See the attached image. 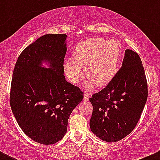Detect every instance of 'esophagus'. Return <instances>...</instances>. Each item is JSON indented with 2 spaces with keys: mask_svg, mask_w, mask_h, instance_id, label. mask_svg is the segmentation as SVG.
<instances>
[{
  "mask_svg": "<svg viewBox=\"0 0 160 160\" xmlns=\"http://www.w3.org/2000/svg\"><path fill=\"white\" fill-rule=\"evenodd\" d=\"M89 93H84L83 94V101H88L89 100Z\"/></svg>",
  "mask_w": 160,
  "mask_h": 160,
  "instance_id": "34e87169",
  "label": "esophagus"
}]
</instances>
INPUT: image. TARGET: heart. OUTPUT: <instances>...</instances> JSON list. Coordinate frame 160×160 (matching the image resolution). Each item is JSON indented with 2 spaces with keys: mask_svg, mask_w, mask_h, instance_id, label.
<instances>
[{
  "mask_svg": "<svg viewBox=\"0 0 160 160\" xmlns=\"http://www.w3.org/2000/svg\"><path fill=\"white\" fill-rule=\"evenodd\" d=\"M118 56L119 46L116 41L89 38L77 45L72 59L64 61V72L72 83H77L83 76L81 68L85 67V75L90 79L85 88L90 90L96 84L103 87L111 81L115 73Z\"/></svg>",
  "mask_w": 160,
  "mask_h": 160,
  "instance_id": "b5f03b06",
  "label": "heart"
}]
</instances>
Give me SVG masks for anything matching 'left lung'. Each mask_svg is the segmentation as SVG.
I'll use <instances>...</instances> for the list:
<instances>
[{
  "label": "left lung",
  "mask_w": 160,
  "mask_h": 160,
  "mask_svg": "<svg viewBox=\"0 0 160 160\" xmlns=\"http://www.w3.org/2000/svg\"><path fill=\"white\" fill-rule=\"evenodd\" d=\"M147 80L139 56L126 49L122 67L108 84L92 95L91 132L108 142L126 137L135 128L148 98Z\"/></svg>",
  "instance_id": "8db88e82"
}]
</instances>
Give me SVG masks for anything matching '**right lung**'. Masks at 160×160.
<instances>
[{
	"label": "right lung",
	"mask_w": 160,
	"mask_h": 160,
	"mask_svg": "<svg viewBox=\"0 0 160 160\" xmlns=\"http://www.w3.org/2000/svg\"><path fill=\"white\" fill-rule=\"evenodd\" d=\"M67 37L66 34L40 37L21 53L13 72V114L25 135L42 145L63 138L70 114L83 98L80 88L66 81L63 75Z\"/></svg>",
	"instance_id": "obj_1"
}]
</instances>
